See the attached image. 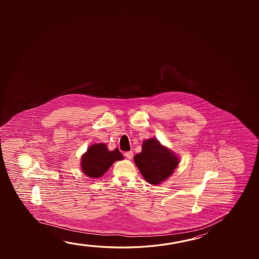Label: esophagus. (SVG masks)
I'll list each match as a JSON object with an SVG mask.
<instances>
[{
  "mask_svg": "<svg viewBox=\"0 0 259 259\" xmlns=\"http://www.w3.org/2000/svg\"><path fill=\"white\" fill-rule=\"evenodd\" d=\"M124 156L126 157L127 159H132L133 156H134V153H133L132 151H129V152H125V153H124Z\"/></svg>",
  "mask_w": 259,
  "mask_h": 259,
  "instance_id": "34e87169",
  "label": "esophagus"
}]
</instances>
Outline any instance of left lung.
Listing matches in <instances>:
<instances>
[{
	"label": "left lung",
	"mask_w": 259,
	"mask_h": 259,
	"mask_svg": "<svg viewBox=\"0 0 259 259\" xmlns=\"http://www.w3.org/2000/svg\"><path fill=\"white\" fill-rule=\"evenodd\" d=\"M135 162L145 181L157 185L170 177L178 166L179 160L159 141L149 139L143 143L142 152L135 156Z\"/></svg>",
	"instance_id": "obj_1"
}]
</instances>
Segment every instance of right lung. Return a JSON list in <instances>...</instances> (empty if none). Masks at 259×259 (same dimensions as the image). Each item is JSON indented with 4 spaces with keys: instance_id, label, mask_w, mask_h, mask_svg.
Listing matches in <instances>:
<instances>
[{
    "instance_id": "1",
    "label": "right lung",
    "mask_w": 259,
    "mask_h": 259,
    "mask_svg": "<svg viewBox=\"0 0 259 259\" xmlns=\"http://www.w3.org/2000/svg\"><path fill=\"white\" fill-rule=\"evenodd\" d=\"M123 158L117 148L109 151L105 144H94L83 154L81 167L83 172L90 178H99L115 161Z\"/></svg>"
}]
</instances>
